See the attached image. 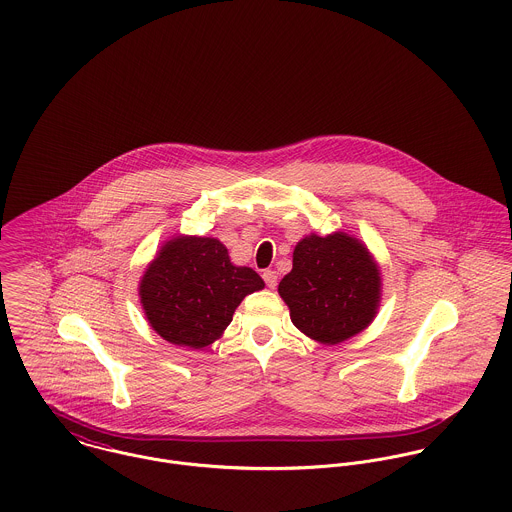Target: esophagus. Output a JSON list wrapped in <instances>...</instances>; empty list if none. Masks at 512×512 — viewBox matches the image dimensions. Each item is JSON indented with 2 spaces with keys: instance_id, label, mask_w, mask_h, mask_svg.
Listing matches in <instances>:
<instances>
[{
  "instance_id": "esophagus-1",
  "label": "esophagus",
  "mask_w": 512,
  "mask_h": 512,
  "mask_svg": "<svg viewBox=\"0 0 512 512\" xmlns=\"http://www.w3.org/2000/svg\"><path fill=\"white\" fill-rule=\"evenodd\" d=\"M262 278H264V282H266V286H268L270 290H274V288L278 286V274H276L274 270H264Z\"/></svg>"
}]
</instances>
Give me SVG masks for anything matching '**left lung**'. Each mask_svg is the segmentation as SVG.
<instances>
[{"instance_id":"obj_1","label":"left lung","mask_w":512,"mask_h":512,"mask_svg":"<svg viewBox=\"0 0 512 512\" xmlns=\"http://www.w3.org/2000/svg\"><path fill=\"white\" fill-rule=\"evenodd\" d=\"M293 325L307 337L337 345L372 321L380 274L368 250L343 232L305 236L293 250V268L278 286Z\"/></svg>"}]
</instances>
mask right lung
Masks as SVG:
<instances>
[{"label": "right lung", "instance_id": "1", "mask_svg": "<svg viewBox=\"0 0 512 512\" xmlns=\"http://www.w3.org/2000/svg\"><path fill=\"white\" fill-rule=\"evenodd\" d=\"M264 288L252 268L230 262L217 238L179 236L149 264L140 295L151 327L169 343L203 349L248 293Z\"/></svg>", "mask_w": 512, "mask_h": 512}]
</instances>
